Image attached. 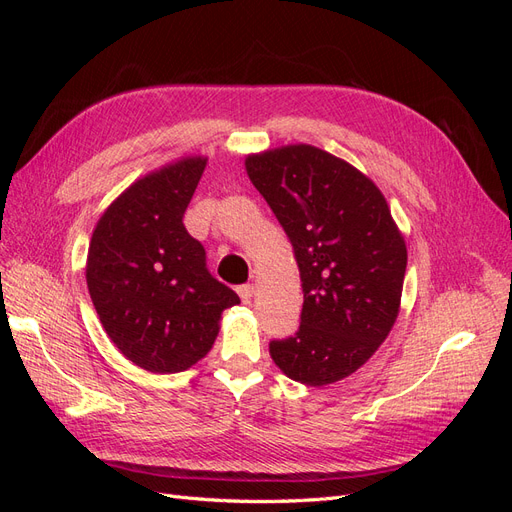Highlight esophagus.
I'll list each match as a JSON object with an SVG mask.
<instances>
[{
	"label": "esophagus",
	"mask_w": 512,
	"mask_h": 512,
	"mask_svg": "<svg viewBox=\"0 0 512 512\" xmlns=\"http://www.w3.org/2000/svg\"><path fill=\"white\" fill-rule=\"evenodd\" d=\"M237 292H239V297H241L243 303H250L252 297H254V286L252 284H243V286L237 288Z\"/></svg>",
	"instance_id": "34e87169"
}]
</instances>
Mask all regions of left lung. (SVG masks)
Listing matches in <instances>:
<instances>
[{"instance_id": "obj_1", "label": "left lung", "mask_w": 512, "mask_h": 512, "mask_svg": "<svg viewBox=\"0 0 512 512\" xmlns=\"http://www.w3.org/2000/svg\"><path fill=\"white\" fill-rule=\"evenodd\" d=\"M297 260L303 309L294 335L273 339L275 365L324 386L359 369L395 324L406 243L382 192L348 162L312 145L245 160Z\"/></svg>"}]
</instances>
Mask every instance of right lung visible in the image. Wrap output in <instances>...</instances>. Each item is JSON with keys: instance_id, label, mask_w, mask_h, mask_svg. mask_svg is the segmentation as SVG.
<instances>
[{"instance_id": "right-lung-1", "label": "right lung", "mask_w": 512, "mask_h": 512, "mask_svg": "<svg viewBox=\"0 0 512 512\" xmlns=\"http://www.w3.org/2000/svg\"><path fill=\"white\" fill-rule=\"evenodd\" d=\"M207 160L185 158L138 179L104 211L87 254V288L111 342L153 374L192 367L211 350L237 292L207 269L183 226Z\"/></svg>"}]
</instances>
